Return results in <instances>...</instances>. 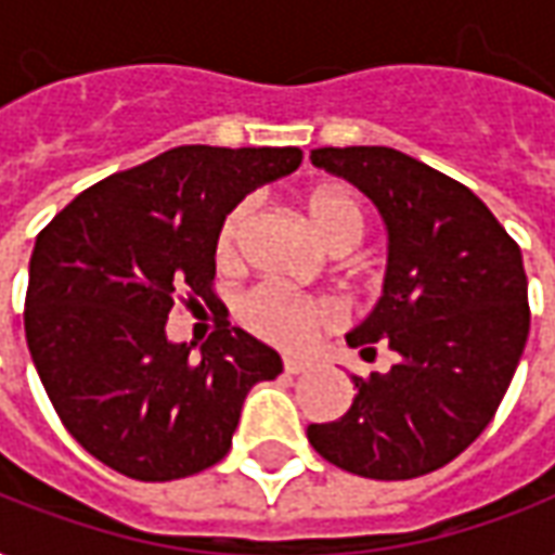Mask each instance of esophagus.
<instances>
[{
  "instance_id": "esophagus-1",
  "label": "esophagus",
  "mask_w": 555,
  "mask_h": 555,
  "mask_svg": "<svg viewBox=\"0 0 555 555\" xmlns=\"http://www.w3.org/2000/svg\"><path fill=\"white\" fill-rule=\"evenodd\" d=\"M282 363H285V372H288V375H300V372H306L312 366V360L306 358H285Z\"/></svg>"
}]
</instances>
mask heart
Listing matches in <instances>:
<instances>
[{
	"label": "heart",
	"mask_w": 555,
	"mask_h": 555,
	"mask_svg": "<svg viewBox=\"0 0 555 555\" xmlns=\"http://www.w3.org/2000/svg\"><path fill=\"white\" fill-rule=\"evenodd\" d=\"M249 201H240L219 224V234H216L219 264H231L237 258L240 240L249 224ZM306 216L331 249H354L366 231V216L358 197L336 185L315 189L306 197ZM240 318L251 333L264 336L270 343L300 345L312 336V331L333 324L339 318V306L324 297H304L279 285H261L243 300Z\"/></svg>",
	"instance_id": "obj_1"
}]
</instances>
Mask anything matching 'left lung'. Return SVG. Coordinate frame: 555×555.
<instances>
[{
  "mask_svg": "<svg viewBox=\"0 0 555 555\" xmlns=\"http://www.w3.org/2000/svg\"><path fill=\"white\" fill-rule=\"evenodd\" d=\"M312 165L354 183L382 212V297L345 336L363 358L397 360L351 375V409L306 436L327 463L375 480L436 472L493 421L529 336L520 246L472 189L390 146H321Z\"/></svg>",
  "mask_w": 555,
  "mask_h": 555,
  "instance_id": "1",
  "label": "left lung"
}]
</instances>
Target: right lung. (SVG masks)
<instances>
[{
  "label": "right lung",
  "instance_id": "add662e5",
  "mask_svg": "<svg viewBox=\"0 0 555 555\" xmlns=\"http://www.w3.org/2000/svg\"><path fill=\"white\" fill-rule=\"evenodd\" d=\"M297 146H177L77 195L38 234L26 345L77 444L134 480H177L231 451L243 399L282 372L251 333L170 343L168 315L207 300L216 234L243 197L300 168Z\"/></svg>",
  "mask_w": 555,
  "mask_h": 555
}]
</instances>
